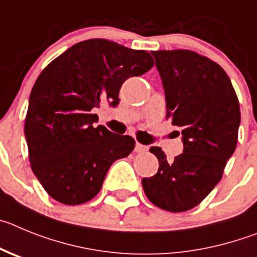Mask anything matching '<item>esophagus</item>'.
<instances>
[{"instance_id":"34e87169","label":"esophagus","mask_w":257,"mask_h":257,"mask_svg":"<svg viewBox=\"0 0 257 257\" xmlns=\"http://www.w3.org/2000/svg\"><path fill=\"white\" fill-rule=\"evenodd\" d=\"M147 150H149V147H147V146H145V145H141L140 142L136 143V147H134V151L138 152V154H142V152H146V151H147Z\"/></svg>"}]
</instances>
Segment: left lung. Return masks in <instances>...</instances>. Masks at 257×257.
Listing matches in <instances>:
<instances>
[{
	"label": "left lung",
	"mask_w": 257,
	"mask_h": 257,
	"mask_svg": "<svg viewBox=\"0 0 257 257\" xmlns=\"http://www.w3.org/2000/svg\"><path fill=\"white\" fill-rule=\"evenodd\" d=\"M151 54L165 91L166 117L182 131L183 152L169 161L160 147H151L159 170L154 177L143 178L142 186L157 207L187 211L197 206L223 177L237 146L239 102L229 77L212 60L189 50Z\"/></svg>",
	"instance_id": "obj_1"
}]
</instances>
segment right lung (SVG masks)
Returning a JSON list of instances; mask_svg holds the SVG:
<instances>
[{"mask_svg":"<svg viewBox=\"0 0 257 257\" xmlns=\"http://www.w3.org/2000/svg\"><path fill=\"white\" fill-rule=\"evenodd\" d=\"M152 66L147 51L94 38L71 46L39 74L24 133L32 170L51 197L65 205L92 200L111 164L133 151L132 137L94 126L93 111L102 101L116 106L121 84Z\"/></svg>","mask_w":257,"mask_h":257,"instance_id":"right-lung-1","label":"right lung"}]
</instances>
